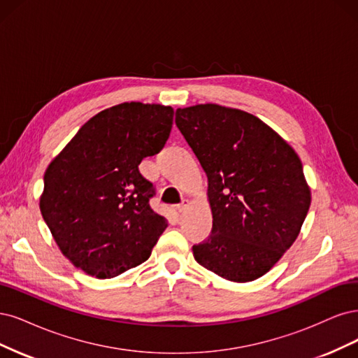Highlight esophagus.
<instances>
[{
	"label": "esophagus",
	"instance_id": "esophagus-1",
	"mask_svg": "<svg viewBox=\"0 0 358 358\" xmlns=\"http://www.w3.org/2000/svg\"><path fill=\"white\" fill-rule=\"evenodd\" d=\"M189 205H190V201H189V199H182V201H181V203H180V205H177V210H178V213H184V211H186Z\"/></svg>",
	"mask_w": 358,
	"mask_h": 358
}]
</instances>
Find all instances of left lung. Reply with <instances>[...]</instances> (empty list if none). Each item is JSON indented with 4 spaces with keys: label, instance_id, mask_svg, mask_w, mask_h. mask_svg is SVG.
<instances>
[{
    "label": "left lung",
    "instance_id": "left-lung-1",
    "mask_svg": "<svg viewBox=\"0 0 358 358\" xmlns=\"http://www.w3.org/2000/svg\"><path fill=\"white\" fill-rule=\"evenodd\" d=\"M176 124L208 178L210 236L193 245L201 266L234 282L260 278L299 236L310 205L302 162L266 123L199 103Z\"/></svg>",
    "mask_w": 358,
    "mask_h": 358
}]
</instances>
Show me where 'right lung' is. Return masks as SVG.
<instances>
[{"label":"right lung","instance_id":"right-lung-1","mask_svg":"<svg viewBox=\"0 0 358 358\" xmlns=\"http://www.w3.org/2000/svg\"><path fill=\"white\" fill-rule=\"evenodd\" d=\"M174 110L123 102L87 120L44 174L40 210L62 255L96 278L145 262L166 218L138 165L164 148Z\"/></svg>","mask_w":358,"mask_h":358}]
</instances>
